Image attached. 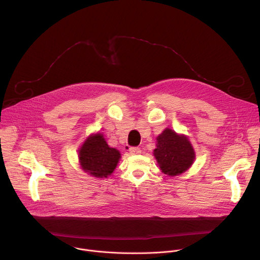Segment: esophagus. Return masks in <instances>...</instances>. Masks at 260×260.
I'll return each mask as SVG.
<instances>
[{
    "instance_id": "1",
    "label": "esophagus",
    "mask_w": 260,
    "mask_h": 260,
    "mask_svg": "<svg viewBox=\"0 0 260 260\" xmlns=\"http://www.w3.org/2000/svg\"><path fill=\"white\" fill-rule=\"evenodd\" d=\"M129 153L135 155V154H140L141 153V149L139 147H131L129 148Z\"/></svg>"
}]
</instances>
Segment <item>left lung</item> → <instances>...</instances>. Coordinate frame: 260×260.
<instances>
[{
    "instance_id": "left-lung-1",
    "label": "left lung",
    "mask_w": 260,
    "mask_h": 260,
    "mask_svg": "<svg viewBox=\"0 0 260 260\" xmlns=\"http://www.w3.org/2000/svg\"><path fill=\"white\" fill-rule=\"evenodd\" d=\"M154 156L160 170L169 176H177L189 169L194 160L193 148L184 136L167 128L157 137Z\"/></svg>"
}]
</instances>
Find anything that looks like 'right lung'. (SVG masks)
Returning a JSON list of instances; mask_svg holds the SVG:
<instances>
[{"label":"right lung","instance_id":"right-lung-1","mask_svg":"<svg viewBox=\"0 0 260 260\" xmlns=\"http://www.w3.org/2000/svg\"><path fill=\"white\" fill-rule=\"evenodd\" d=\"M119 158V151L110 148L101 134L90 136L79 150L81 168L96 178L109 176L116 168Z\"/></svg>","mask_w":260,"mask_h":260}]
</instances>
